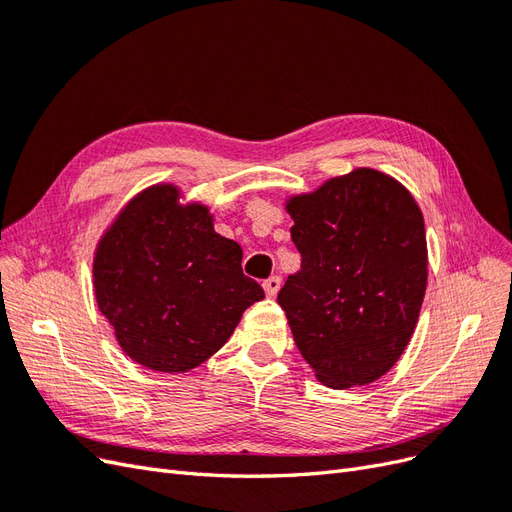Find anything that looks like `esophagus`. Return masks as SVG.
I'll use <instances>...</instances> for the list:
<instances>
[{
  "label": "esophagus",
  "instance_id": "1",
  "mask_svg": "<svg viewBox=\"0 0 512 512\" xmlns=\"http://www.w3.org/2000/svg\"><path fill=\"white\" fill-rule=\"evenodd\" d=\"M262 288H265L267 297H275V294L280 292V288H282V277L280 275H271L269 280L262 282Z\"/></svg>",
  "mask_w": 512,
  "mask_h": 512
}]
</instances>
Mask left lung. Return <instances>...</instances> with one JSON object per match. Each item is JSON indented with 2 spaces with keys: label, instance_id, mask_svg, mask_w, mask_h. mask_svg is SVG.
Returning <instances> with one entry per match:
<instances>
[{
  "label": "left lung",
  "instance_id": "8db88e82",
  "mask_svg": "<svg viewBox=\"0 0 512 512\" xmlns=\"http://www.w3.org/2000/svg\"><path fill=\"white\" fill-rule=\"evenodd\" d=\"M301 269L277 303L316 378L331 389L384 376L406 350L427 288L423 213L374 168L329 179L286 205Z\"/></svg>",
  "mask_w": 512,
  "mask_h": 512
}]
</instances>
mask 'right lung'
<instances>
[{
    "label": "right lung",
    "instance_id": "1",
    "mask_svg": "<svg viewBox=\"0 0 512 512\" xmlns=\"http://www.w3.org/2000/svg\"><path fill=\"white\" fill-rule=\"evenodd\" d=\"M153 185L119 213L94 260L100 312L130 359L179 374L218 352L252 303L265 297L243 275L239 243L213 230L209 209L177 205Z\"/></svg>",
    "mask_w": 512,
    "mask_h": 512
}]
</instances>
